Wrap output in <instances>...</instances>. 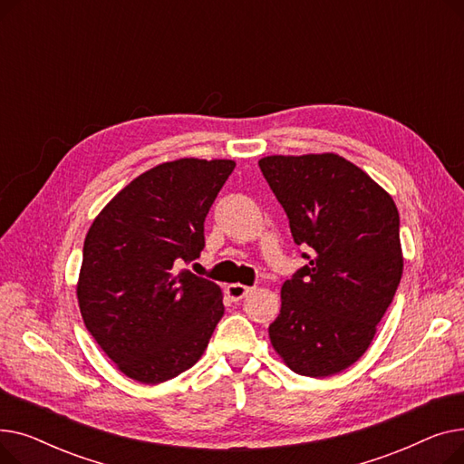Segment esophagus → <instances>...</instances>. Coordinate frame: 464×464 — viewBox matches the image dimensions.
<instances>
[{"instance_id":"obj_1","label":"esophagus","mask_w":464,"mask_h":464,"mask_svg":"<svg viewBox=\"0 0 464 464\" xmlns=\"http://www.w3.org/2000/svg\"><path fill=\"white\" fill-rule=\"evenodd\" d=\"M252 291V287H248V285H242V284H231V285H227V295L231 297V301H240V299H245L248 294Z\"/></svg>"}]
</instances>
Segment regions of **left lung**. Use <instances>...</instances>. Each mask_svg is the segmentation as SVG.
<instances>
[{"label": "left lung", "instance_id": "8db88e82", "mask_svg": "<svg viewBox=\"0 0 464 464\" xmlns=\"http://www.w3.org/2000/svg\"><path fill=\"white\" fill-rule=\"evenodd\" d=\"M259 167L306 250V265L282 285L271 343L301 376L343 372L371 346L401 284L399 210L336 154L269 156Z\"/></svg>", "mask_w": 464, "mask_h": 464}]
</instances>
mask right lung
Instances as JSON below:
<instances>
[{
	"label": "right lung",
	"instance_id": "obj_1",
	"mask_svg": "<svg viewBox=\"0 0 464 464\" xmlns=\"http://www.w3.org/2000/svg\"><path fill=\"white\" fill-rule=\"evenodd\" d=\"M233 169L231 160L161 163L93 219L79 306L95 343L131 380L160 383L182 374L222 320L219 285L180 265L205 248V218Z\"/></svg>",
	"mask_w": 464,
	"mask_h": 464
}]
</instances>
